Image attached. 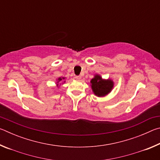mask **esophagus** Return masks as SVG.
Wrapping results in <instances>:
<instances>
[{"label": "esophagus", "instance_id": "34e87169", "mask_svg": "<svg viewBox=\"0 0 160 160\" xmlns=\"http://www.w3.org/2000/svg\"><path fill=\"white\" fill-rule=\"evenodd\" d=\"M81 78H82V77H81L80 75H76V76H75V79L78 80H80Z\"/></svg>", "mask_w": 160, "mask_h": 160}]
</instances>
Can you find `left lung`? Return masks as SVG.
Instances as JSON below:
<instances>
[{"mask_svg":"<svg viewBox=\"0 0 160 160\" xmlns=\"http://www.w3.org/2000/svg\"><path fill=\"white\" fill-rule=\"evenodd\" d=\"M91 88L96 96L102 97L107 95L113 88V81L111 79H103L99 75L96 74L90 81Z\"/></svg>","mask_w":160,"mask_h":160,"instance_id":"obj_1","label":"left lung"}]
</instances>
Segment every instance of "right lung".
Listing matches in <instances>:
<instances>
[{"mask_svg":"<svg viewBox=\"0 0 160 160\" xmlns=\"http://www.w3.org/2000/svg\"><path fill=\"white\" fill-rule=\"evenodd\" d=\"M63 80H65V78H58V80H57V82H56V84H57V85H57V87H60L61 85H62V84H63V83H62L61 84V82H66V81H63ZM61 82V83H60V82ZM60 83V84H59V83Z\"/></svg>","mask_w":160,"mask_h":160,"instance_id":"right-lung-1","label":"right lung"}]
</instances>
